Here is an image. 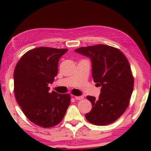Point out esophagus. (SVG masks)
Here are the masks:
<instances>
[{"label": "esophagus", "mask_w": 151, "mask_h": 151, "mask_svg": "<svg viewBox=\"0 0 151 151\" xmlns=\"http://www.w3.org/2000/svg\"><path fill=\"white\" fill-rule=\"evenodd\" d=\"M75 98L76 100L80 101V100H81V99H83V96H75Z\"/></svg>", "instance_id": "obj_1"}]
</instances>
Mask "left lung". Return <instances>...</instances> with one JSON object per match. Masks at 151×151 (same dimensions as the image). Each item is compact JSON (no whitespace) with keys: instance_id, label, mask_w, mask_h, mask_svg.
<instances>
[{"instance_id":"obj_1","label":"left lung","mask_w":151,"mask_h":151,"mask_svg":"<svg viewBox=\"0 0 151 151\" xmlns=\"http://www.w3.org/2000/svg\"><path fill=\"white\" fill-rule=\"evenodd\" d=\"M75 51L90 58L93 81L101 86L98 99L86 96L93 106L85 114L86 120L99 126L112 123L126 111L133 91L129 61L118 48L108 45L81 47Z\"/></svg>"}]
</instances>
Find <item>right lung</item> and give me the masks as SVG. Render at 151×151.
I'll list each match as a JSON object with an SVG mask.
<instances>
[{
  "label": "right lung",
  "mask_w": 151,
  "mask_h": 151,
  "mask_svg": "<svg viewBox=\"0 0 151 151\" xmlns=\"http://www.w3.org/2000/svg\"><path fill=\"white\" fill-rule=\"evenodd\" d=\"M66 48L39 47L22 56L14 72V96L28 119L43 128L60 123L70 103L69 94L49 93Z\"/></svg>",
  "instance_id": "1"
}]
</instances>
